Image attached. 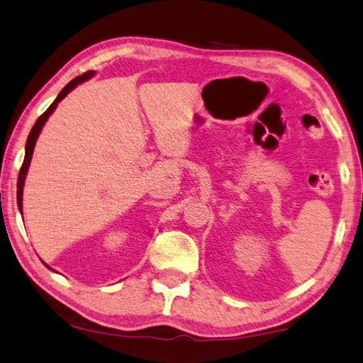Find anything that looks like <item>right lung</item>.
Returning <instances> with one entry per match:
<instances>
[{
	"instance_id": "right-lung-1",
	"label": "right lung",
	"mask_w": 363,
	"mask_h": 363,
	"mask_svg": "<svg viewBox=\"0 0 363 363\" xmlns=\"http://www.w3.org/2000/svg\"><path fill=\"white\" fill-rule=\"evenodd\" d=\"M92 76V72H86L82 73L81 76H76L74 79H72L68 82V84L62 89V92L59 94V97H57L52 105H50L46 111H44L40 118L36 119V123L33 125V129H31L30 135H28V140H27V146H25V159H23V164L21 167V172H18V178H17V204H18V208L22 211V189H23V182H25V175H27V170H28V165H30V161H31V155H33V148H35V143H36V138L38 135H40V132L43 129L44 123H46V119L50 116V113H52L55 110V106L59 101L65 97V95L73 91V89L79 84V82L89 79Z\"/></svg>"
}]
</instances>
